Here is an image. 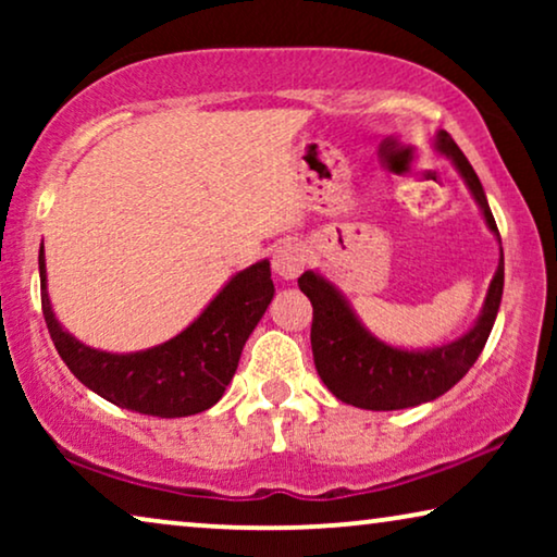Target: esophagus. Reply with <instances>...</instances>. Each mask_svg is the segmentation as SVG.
Wrapping results in <instances>:
<instances>
[{
  "mask_svg": "<svg viewBox=\"0 0 557 557\" xmlns=\"http://www.w3.org/2000/svg\"><path fill=\"white\" fill-rule=\"evenodd\" d=\"M273 273H278L281 278L292 281L304 271V263H307V256H304V248L299 243H284L273 250Z\"/></svg>",
  "mask_w": 557,
  "mask_h": 557,
  "instance_id": "obj_1",
  "label": "esophagus"
}]
</instances>
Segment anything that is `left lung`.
Masks as SVG:
<instances>
[{"label":"left lung","mask_w":557,"mask_h":557,"mask_svg":"<svg viewBox=\"0 0 557 557\" xmlns=\"http://www.w3.org/2000/svg\"><path fill=\"white\" fill-rule=\"evenodd\" d=\"M438 151L451 157L456 170L467 182L471 195L484 212L486 225L499 240V265L494 273L490 292H486L482 314L476 324L451 345L423 349V352H408L385 345L364 330L360 319L352 314L337 288L314 271L301 273L299 288L309 296L314 307L311 319V352L322 383L330 387L334 398L349 403L364 410H400L413 408L421 403L436 400L438 395L459 383L467 375L476 357L490 339V332L497 319L502 288H505V253H502V238L494 223V215L486 202V195L479 182L474 166L456 147L451 134L438 132Z\"/></svg>","instance_id":"left-lung-1"}]
</instances>
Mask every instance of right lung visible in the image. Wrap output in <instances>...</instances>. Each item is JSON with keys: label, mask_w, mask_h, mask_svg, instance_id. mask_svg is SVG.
<instances>
[{"label": "right lung", "mask_w": 557, "mask_h": 557, "mask_svg": "<svg viewBox=\"0 0 557 557\" xmlns=\"http://www.w3.org/2000/svg\"><path fill=\"white\" fill-rule=\"evenodd\" d=\"M42 314L58 355L83 385L113 406L157 418L202 413L223 398L243 345L273 299L271 263L258 261L235 273L208 309L164 345L132 355L86 347L52 314L40 250Z\"/></svg>", "instance_id": "add662e5"}]
</instances>
